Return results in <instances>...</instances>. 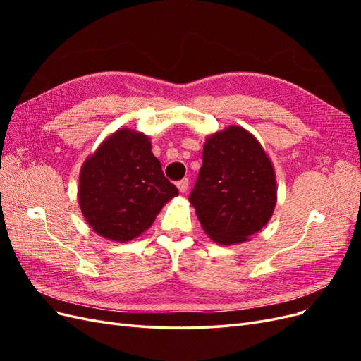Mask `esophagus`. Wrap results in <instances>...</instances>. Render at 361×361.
Here are the masks:
<instances>
[{"label":"esophagus","instance_id":"esophagus-1","mask_svg":"<svg viewBox=\"0 0 361 361\" xmlns=\"http://www.w3.org/2000/svg\"><path fill=\"white\" fill-rule=\"evenodd\" d=\"M188 185H190L188 179H182V180L178 182V188H179L180 192H187L188 191Z\"/></svg>","mask_w":361,"mask_h":361}]
</instances>
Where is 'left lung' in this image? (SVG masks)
Masks as SVG:
<instances>
[{
  "mask_svg": "<svg viewBox=\"0 0 361 361\" xmlns=\"http://www.w3.org/2000/svg\"><path fill=\"white\" fill-rule=\"evenodd\" d=\"M190 202L216 244H243L262 231L276 209L277 180L259 140L236 125L207 135Z\"/></svg>",
  "mask_w": 361,
  "mask_h": 361,
  "instance_id": "left-lung-1",
  "label": "left lung"
}]
</instances>
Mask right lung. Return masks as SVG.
I'll list each match as a JSON object with an SVG mask.
<instances>
[{
  "mask_svg": "<svg viewBox=\"0 0 361 361\" xmlns=\"http://www.w3.org/2000/svg\"><path fill=\"white\" fill-rule=\"evenodd\" d=\"M178 194L152 154L150 138L129 128L108 135L80 171L82 216L97 235L116 243L143 235Z\"/></svg>",
  "mask_w": 361,
  "mask_h": 361,
  "instance_id": "obj_1",
  "label": "right lung"
}]
</instances>
